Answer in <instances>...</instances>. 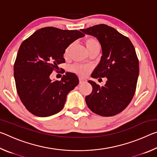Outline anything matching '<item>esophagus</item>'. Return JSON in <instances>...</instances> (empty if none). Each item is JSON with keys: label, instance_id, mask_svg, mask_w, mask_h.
<instances>
[{"label": "esophagus", "instance_id": "obj_1", "mask_svg": "<svg viewBox=\"0 0 157 157\" xmlns=\"http://www.w3.org/2000/svg\"><path fill=\"white\" fill-rule=\"evenodd\" d=\"M79 84H82V83H84V82H86V79L82 78H79Z\"/></svg>", "mask_w": 157, "mask_h": 157}]
</instances>
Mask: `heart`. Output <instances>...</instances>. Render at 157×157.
<instances>
[{"label":"heart","mask_w":157,"mask_h":157,"mask_svg":"<svg viewBox=\"0 0 157 157\" xmlns=\"http://www.w3.org/2000/svg\"><path fill=\"white\" fill-rule=\"evenodd\" d=\"M84 44L89 52L94 49L100 48V44L99 41L94 36H88L86 37V38H85L84 40ZM72 47L73 45H69V46L66 48L64 52H63V57L65 58H67L69 57L71 49H72ZM70 70L74 73L79 74V75L84 76L88 74V73L90 71V68L87 66L73 65L72 66H71Z\"/></svg>","instance_id":"obj_1"}]
</instances>
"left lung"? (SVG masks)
Returning a JSON list of instances; mask_svg holds the SVG:
<instances>
[{
  "label": "left lung",
  "instance_id": "8db88e82",
  "mask_svg": "<svg viewBox=\"0 0 157 157\" xmlns=\"http://www.w3.org/2000/svg\"><path fill=\"white\" fill-rule=\"evenodd\" d=\"M98 39L102 47L100 62L91 74L94 78H107L105 86L89 80L91 94L85 98L93 112L113 116L125 109L134 97L139 73V59L128 37L105 24L82 29Z\"/></svg>",
  "mask_w": 157,
  "mask_h": 157
}]
</instances>
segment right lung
<instances>
[{
  "label": "right lung",
  "mask_w": 157,
  "mask_h": 157,
  "mask_svg": "<svg viewBox=\"0 0 157 157\" xmlns=\"http://www.w3.org/2000/svg\"><path fill=\"white\" fill-rule=\"evenodd\" d=\"M85 34L79 30L41 28L22 42L14 65L17 94L33 115L48 117L64 106L67 94L79 84L75 74L66 72L60 81H52L50 74L65 63L66 48Z\"/></svg>",
  "instance_id": "1"
}]
</instances>
